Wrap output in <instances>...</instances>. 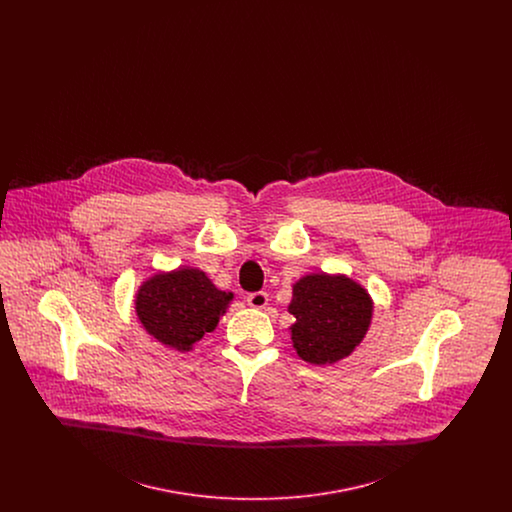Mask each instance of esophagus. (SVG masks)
Listing matches in <instances>:
<instances>
[{
    "label": "esophagus",
    "instance_id": "34e87169",
    "mask_svg": "<svg viewBox=\"0 0 512 512\" xmlns=\"http://www.w3.org/2000/svg\"><path fill=\"white\" fill-rule=\"evenodd\" d=\"M268 303V295L265 292L249 293L247 295V305L253 309H265Z\"/></svg>",
    "mask_w": 512,
    "mask_h": 512
}]
</instances>
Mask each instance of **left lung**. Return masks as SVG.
Returning <instances> with one entry per match:
<instances>
[{
	"instance_id": "1",
	"label": "left lung",
	"mask_w": 512,
	"mask_h": 512,
	"mask_svg": "<svg viewBox=\"0 0 512 512\" xmlns=\"http://www.w3.org/2000/svg\"><path fill=\"white\" fill-rule=\"evenodd\" d=\"M372 299L345 274H307L293 284L288 311L295 317L292 341L311 365H334L363 341L372 320Z\"/></svg>"
}]
</instances>
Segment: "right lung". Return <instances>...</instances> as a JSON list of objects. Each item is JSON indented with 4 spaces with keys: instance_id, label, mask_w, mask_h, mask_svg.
<instances>
[{
    "instance_id": "obj_1",
    "label": "right lung",
    "mask_w": 512,
    "mask_h": 512,
    "mask_svg": "<svg viewBox=\"0 0 512 512\" xmlns=\"http://www.w3.org/2000/svg\"><path fill=\"white\" fill-rule=\"evenodd\" d=\"M234 293L219 290L199 268L157 272L136 293V315L163 345L186 353L213 332Z\"/></svg>"
}]
</instances>
